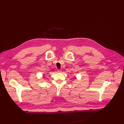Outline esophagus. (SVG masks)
I'll return each instance as SVG.
<instances>
[{"instance_id": "1", "label": "esophagus", "mask_w": 124, "mask_h": 124, "mask_svg": "<svg viewBox=\"0 0 124 124\" xmlns=\"http://www.w3.org/2000/svg\"><path fill=\"white\" fill-rule=\"evenodd\" d=\"M57 72L58 73H60V72H62V70H57Z\"/></svg>"}]
</instances>
